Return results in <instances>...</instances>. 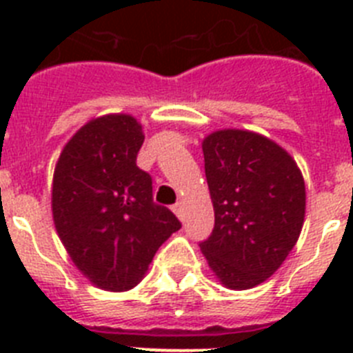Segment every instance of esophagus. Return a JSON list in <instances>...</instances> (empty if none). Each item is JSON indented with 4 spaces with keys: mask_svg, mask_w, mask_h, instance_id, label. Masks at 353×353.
Instances as JSON below:
<instances>
[{
    "mask_svg": "<svg viewBox=\"0 0 353 353\" xmlns=\"http://www.w3.org/2000/svg\"><path fill=\"white\" fill-rule=\"evenodd\" d=\"M171 208H173V212L176 214V217H180V219H182V217H183V203H182V201H176V203H174Z\"/></svg>",
    "mask_w": 353,
    "mask_h": 353,
    "instance_id": "34e87169",
    "label": "esophagus"
}]
</instances>
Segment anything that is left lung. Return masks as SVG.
Returning <instances> with one entry per match:
<instances>
[{
    "label": "left lung",
    "mask_w": 353,
    "mask_h": 353,
    "mask_svg": "<svg viewBox=\"0 0 353 353\" xmlns=\"http://www.w3.org/2000/svg\"><path fill=\"white\" fill-rule=\"evenodd\" d=\"M203 155L215 223L199 248L224 286L252 288L281 267L301 235L304 179L281 146L249 130L210 134Z\"/></svg>",
    "instance_id": "obj_1"
}]
</instances>
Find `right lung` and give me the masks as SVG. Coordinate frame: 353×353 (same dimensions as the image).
Wrapping results in <instances>:
<instances>
[{"instance_id":"obj_1","label":"right lung","mask_w":353,"mask_h":353,"mask_svg":"<svg viewBox=\"0 0 353 353\" xmlns=\"http://www.w3.org/2000/svg\"><path fill=\"white\" fill-rule=\"evenodd\" d=\"M145 141L129 114H108L67 143L52 180L56 232L77 269L99 288L125 292L182 223L157 205L152 176L136 164Z\"/></svg>"}]
</instances>
